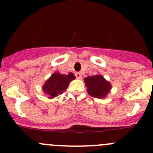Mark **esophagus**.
<instances>
[{"mask_svg": "<svg viewBox=\"0 0 153 153\" xmlns=\"http://www.w3.org/2000/svg\"><path fill=\"white\" fill-rule=\"evenodd\" d=\"M75 76L77 78V79H80V78H82V74H80V73H76L75 74Z\"/></svg>", "mask_w": 153, "mask_h": 153, "instance_id": "obj_1", "label": "esophagus"}]
</instances>
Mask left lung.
Segmentation results:
<instances>
[{
  "instance_id": "obj_1",
  "label": "left lung",
  "mask_w": 153,
  "mask_h": 153,
  "mask_svg": "<svg viewBox=\"0 0 153 153\" xmlns=\"http://www.w3.org/2000/svg\"><path fill=\"white\" fill-rule=\"evenodd\" d=\"M84 82L88 93L95 98L102 99L106 97L112 88L110 83L101 75L87 76L84 79Z\"/></svg>"
}]
</instances>
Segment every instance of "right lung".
<instances>
[{
  "mask_svg": "<svg viewBox=\"0 0 153 153\" xmlns=\"http://www.w3.org/2000/svg\"><path fill=\"white\" fill-rule=\"evenodd\" d=\"M74 79L75 76L72 73H70L67 75L57 72L54 73L46 81L42 89L50 99L54 98L67 90L69 83Z\"/></svg>",
  "mask_w": 153,
  "mask_h": 153,
  "instance_id": "add662e5",
  "label": "right lung"
}]
</instances>
